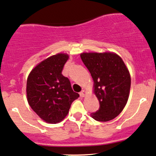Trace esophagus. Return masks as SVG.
Masks as SVG:
<instances>
[{
  "instance_id": "1",
  "label": "esophagus",
  "mask_w": 156,
  "mask_h": 156,
  "mask_svg": "<svg viewBox=\"0 0 156 156\" xmlns=\"http://www.w3.org/2000/svg\"><path fill=\"white\" fill-rule=\"evenodd\" d=\"M87 94H88V92H87L85 90H83L80 93V95L81 98H84V97H85L87 95Z\"/></svg>"
}]
</instances>
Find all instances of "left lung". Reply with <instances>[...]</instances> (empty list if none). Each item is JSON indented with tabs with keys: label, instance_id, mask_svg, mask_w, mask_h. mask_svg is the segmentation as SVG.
Instances as JSON below:
<instances>
[{
	"label": "left lung",
	"instance_id": "8db88e82",
	"mask_svg": "<svg viewBox=\"0 0 156 156\" xmlns=\"http://www.w3.org/2000/svg\"><path fill=\"white\" fill-rule=\"evenodd\" d=\"M80 57L91 73L94 94L100 103L91 118L102 122L113 120L123 111L129 96L131 76L126 65L113 52L82 53Z\"/></svg>",
	"mask_w": 156,
	"mask_h": 156
}]
</instances>
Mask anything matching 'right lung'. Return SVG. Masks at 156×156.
<instances>
[{
    "label": "right lung",
    "instance_id": "obj_1",
    "mask_svg": "<svg viewBox=\"0 0 156 156\" xmlns=\"http://www.w3.org/2000/svg\"><path fill=\"white\" fill-rule=\"evenodd\" d=\"M69 55L59 53L45 58L30 71L27 80V99L30 106L48 123L61 122L71 103L80 95L73 91L68 78L62 74Z\"/></svg>",
    "mask_w": 156,
    "mask_h": 156
}]
</instances>
